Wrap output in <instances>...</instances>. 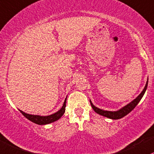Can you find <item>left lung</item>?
Returning a JSON list of instances; mask_svg holds the SVG:
<instances>
[{"mask_svg": "<svg viewBox=\"0 0 154 154\" xmlns=\"http://www.w3.org/2000/svg\"><path fill=\"white\" fill-rule=\"evenodd\" d=\"M148 82L147 81V83L145 84V88H144L143 92L138 95V97H137V98H135L133 101H131V103L127 104L126 106H125L123 107L121 109L116 111V112H110V111H104L103 109H100L95 106L92 103L91 100H90V104L91 106H92V109H93L94 111H95L96 113L102 115V116L109 117V118L113 119V120L120 119L122 118V117H123L124 116H125V115H128L129 112H131V111L135 108V106H136L137 104H138L139 102L140 101V100H141L142 97H143V96L144 95V94H145V91H146L147 87H148Z\"/></svg>", "mask_w": 154, "mask_h": 154, "instance_id": "8db88e82", "label": "left lung"}]
</instances>
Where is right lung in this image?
Instances as JSON below:
<instances>
[{
    "mask_svg": "<svg viewBox=\"0 0 154 154\" xmlns=\"http://www.w3.org/2000/svg\"><path fill=\"white\" fill-rule=\"evenodd\" d=\"M66 100H67V98L64 100L63 106H62V107L61 108L60 110H59L57 112L53 114V115H48V116H39V115H29V114L25 113L23 111H20V112L23 114V115L24 117H26L28 120L33 122V123L38 124V125H45V124H48L53 123V122L57 121V120H59V119L64 115V112H65Z\"/></svg>",
    "mask_w": 154,
    "mask_h": 154,
    "instance_id": "add662e5",
    "label": "right lung"
}]
</instances>
